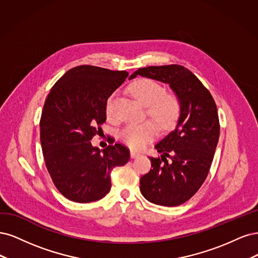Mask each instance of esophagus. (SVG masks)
<instances>
[{
    "label": "esophagus",
    "instance_id": "1",
    "mask_svg": "<svg viewBox=\"0 0 258 258\" xmlns=\"http://www.w3.org/2000/svg\"><path fill=\"white\" fill-rule=\"evenodd\" d=\"M138 156H140L139 152L134 151V150L131 151V157H132V159H136V157H138Z\"/></svg>",
    "mask_w": 258,
    "mask_h": 258
}]
</instances>
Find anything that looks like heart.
<instances>
[{"instance_id":"b5f03b06","label":"heart","mask_w":258,"mask_h":258,"mask_svg":"<svg viewBox=\"0 0 258 258\" xmlns=\"http://www.w3.org/2000/svg\"><path fill=\"white\" fill-rule=\"evenodd\" d=\"M131 93L143 105L148 106L149 114L162 126H170L180 115L181 105L176 94L164 92V88L152 79L140 78L132 82ZM111 97L106 103L107 112L110 109ZM159 132V125L151 120L140 124H130L120 132L121 139L133 149L143 148Z\"/></svg>"}]
</instances>
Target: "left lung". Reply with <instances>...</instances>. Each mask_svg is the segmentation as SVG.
<instances>
[{
    "label": "left lung",
    "instance_id": "1",
    "mask_svg": "<svg viewBox=\"0 0 258 258\" xmlns=\"http://www.w3.org/2000/svg\"><path fill=\"white\" fill-rule=\"evenodd\" d=\"M169 85L181 110L177 125L156 144L161 157L140 178V192L150 203L173 207L187 202L209 173L220 136L217 105L208 89L184 66H149L133 73Z\"/></svg>",
    "mask_w": 258,
    "mask_h": 258
}]
</instances>
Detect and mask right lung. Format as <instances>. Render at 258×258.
<instances>
[{"instance_id": "1", "label": "right lung", "mask_w": 258, "mask_h": 258, "mask_svg": "<svg viewBox=\"0 0 258 258\" xmlns=\"http://www.w3.org/2000/svg\"><path fill=\"white\" fill-rule=\"evenodd\" d=\"M128 73L92 65L66 72L49 92L40 118V144L57 190L76 203L102 199L111 187L110 172L125 165L130 150L121 144L103 152L91 139L106 121L107 99Z\"/></svg>"}]
</instances>
